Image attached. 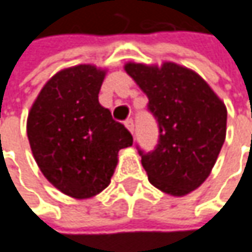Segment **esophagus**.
I'll use <instances>...</instances> for the list:
<instances>
[{"mask_svg":"<svg viewBox=\"0 0 252 252\" xmlns=\"http://www.w3.org/2000/svg\"><path fill=\"white\" fill-rule=\"evenodd\" d=\"M126 126L131 134H134V121H132V120H126Z\"/></svg>","mask_w":252,"mask_h":252,"instance_id":"1","label":"esophagus"}]
</instances>
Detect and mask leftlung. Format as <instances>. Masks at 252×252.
I'll use <instances>...</instances> for the list:
<instances>
[{
    "label": "left lung",
    "instance_id": "left-lung-1",
    "mask_svg": "<svg viewBox=\"0 0 252 252\" xmlns=\"http://www.w3.org/2000/svg\"><path fill=\"white\" fill-rule=\"evenodd\" d=\"M124 69L148 96L159 126L156 150L140 151L148 180L168 195L184 197L214 168L227 134V107L200 74L184 65L129 61Z\"/></svg>",
    "mask_w": 252,
    "mask_h": 252
}]
</instances>
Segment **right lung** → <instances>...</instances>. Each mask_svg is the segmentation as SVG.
Segmentation results:
<instances>
[{"label": "right lung", "instance_id": "1", "mask_svg": "<svg viewBox=\"0 0 252 252\" xmlns=\"http://www.w3.org/2000/svg\"><path fill=\"white\" fill-rule=\"evenodd\" d=\"M107 71L94 64L58 71L45 82L27 118V135L39 170L75 200L104 191L120 150L132 145L129 131L98 101Z\"/></svg>", "mask_w": 252, "mask_h": 252}]
</instances>
